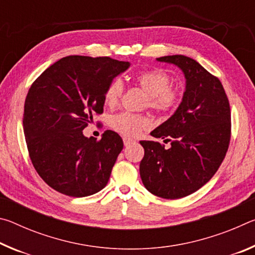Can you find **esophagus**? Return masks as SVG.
I'll list each match as a JSON object with an SVG mask.
<instances>
[{
	"label": "esophagus",
	"instance_id": "1",
	"mask_svg": "<svg viewBox=\"0 0 255 255\" xmlns=\"http://www.w3.org/2000/svg\"><path fill=\"white\" fill-rule=\"evenodd\" d=\"M123 139H124V144H125V146H129L130 144L136 143V140H135V139H132V138H129V137H124Z\"/></svg>",
	"mask_w": 255,
	"mask_h": 255
}]
</instances>
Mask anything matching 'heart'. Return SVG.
Listing matches in <instances>:
<instances>
[{"label": "heart", "mask_w": 255, "mask_h": 255, "mask_svg": "<svg viewBox=\"0 0 255 255\" xmlns=\"http://www.w3.org/2000/svg\"><path fill=\"white\" fill-rule=\"evenodd\" d=\"M136 82L147 94L148 106L161 112H170L178 106L180 97L176 90L170 88L171 79L162 70H148L139 73ZM124 86L120 80H114L106 89L103 100L109 107H115L122 98ZM152 122L143 115L131 112H119L111 116L110 126L123 135L135 137L150 127Z\"/></svg>", "instance_id": "1"}]
</instances>
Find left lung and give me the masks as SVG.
<instances>
[{"instance_id":"8db88e82","label":"left lung","mask_w":255,"mask_h":255,"mask_svg":"<svg viewBox=\"0 0 255 255\" xmlns=\"http://www.w3.org/2000/svg\"><path fill=\"white\" fill-rule=\"evenodd\" d=\"M156 60L179 67L185 89L174 114L150 132L171 141L170 148L141 140L139 173L150 193L179 199L199 190L221 166L231 139L230 102L221 81L195 59L172 55Z\"/></svg>"}]
</instances>
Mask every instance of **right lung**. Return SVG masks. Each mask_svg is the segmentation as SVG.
Instances as JSON below:
<instances>
[{
  "mask_svg": "<svg viewBox=\"0 0 255 255\" xmlns=\"http://www.w3.org/2000/svg\"><path fill=\"white\" fill-rule=\"evenodd\" d=\"M129 66L110 57L67 56L29 89L22 122L27 147L38 174L56 191L81 198L107 185L122 137L106 130L97 140L83 129L94 112H103L108 85Z\"/></svg>",
  "mask_w": 255,
  "mask_h": 255,
  "instance_id": "1",
  "label": "right lung"
}]
</instances>
